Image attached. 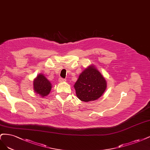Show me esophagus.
I'll list each match as a JSON object with an SVG mask.
<instances>
[{
  "label": "esophagus",
  "instance_id": "obj_1",
  "mask_svg": "<svg viewBox=\"0 0 150 150\" xmlns=\"http://www.w3.org/2000/svg\"><path fill=\"white\" fill-rule=\"evenodd\" d=\"M59 81L60 82H64V81H66V80L64 79H62V78H59Z\"/></svg>",
  "mask_w": 150,
  "mask_h": 150
}]
</instances>
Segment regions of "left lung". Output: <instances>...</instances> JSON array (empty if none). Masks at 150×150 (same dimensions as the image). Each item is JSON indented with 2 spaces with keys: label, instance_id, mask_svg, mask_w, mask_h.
Instances as JSON below:
<instances>
[{
  "label": "left lung",
  "instance_id": "8db88e82",
  "mask_svg": "<svg viewBox=\"0 0 150 150\" xmlns=\"http://www.w3.org/2000/svg\"><path fill=\"white\" fill-rule=\"evenodd\" d=\"M74 86L78 98L88 102L101 97L107 88V83L98 69L91 65L80 74Z\"/></svg>",
  "mask_w": 150,
  "mask_h": 150
}]
</instances>
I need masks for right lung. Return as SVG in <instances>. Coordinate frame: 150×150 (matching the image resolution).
Segmentation results:
<instances>
[{"mask_svg": "<svg viewBox=\"0 0 150 150\" xmlns=\"http://www.w3.org/2000/svg\"><path fill=\"white\" fill-rule=\"evenodd\" d=\"M33 90L42 98L47 96L50 92L52 85L51 82L42 74H38L33 81Z\"/></svg>", "mask_w": 150, "mask_h": 150, "instance_id": "add662e5", "label": "right lung"}]
</instances>
